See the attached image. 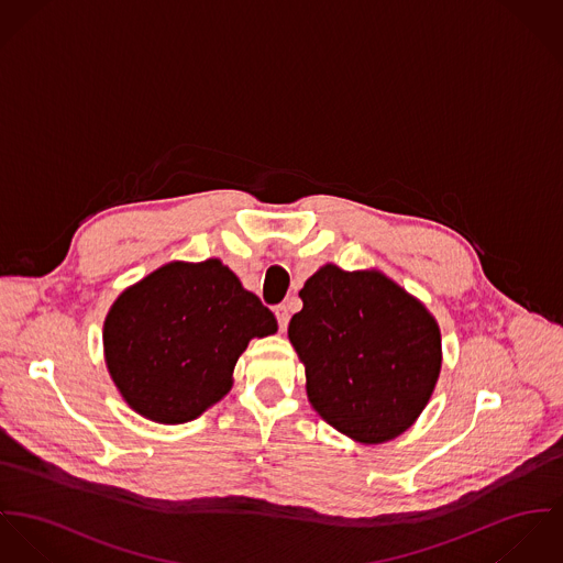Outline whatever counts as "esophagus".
Wrapping results in <instances>:
<instances>
[{
	"instance_id": "obj_1",
	"label": "esophagus",
	"mask_w": 563,
	"mask_h": 563,
	"mask_svg": "<svg viewBox=\"0 0 563 563\" xmlns=\"http://www.w3.org/2000/svg\"><path fill=\"white\" fill-rule=\"evenodd\" d=\"M276 319H278V328L280 330H287V323H289V307L287 305H278L276 309Z\"/></svg>"
}]
</instances>
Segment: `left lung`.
<instances>
[{"label": "left lung", "instance_id": "left-lung-1", "mask_svg": "<svg viewBox=\"0 0 563 563\" xmlns=\"http://www.w3.org/2000/svg\"><path fill=\"white\" fill-rule=\"evenodd\" d=\"M289 341L319 417L377 444L404 434L428 406L442 350L430 311L377 269L319 267L300 289Z\"/></svg>", "mask_w": 563, "mask_h": 563}]
</instances>
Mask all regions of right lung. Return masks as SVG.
I'll return each mask as SVG.
<instances>
[{"label":"right lung","instance_id":"1","mask_svg":"<svg viewBox=\"0 0 563 563\" xmlns=\"http://www.w3.org/2000/svg\"><path fill=\"white\" fill-rule=\"evenodd\" d=\"M276 317L218 258L173 261L125 289L103 323L106 365L144 419L177 426L233 386V369Z\"/></svg>","mask_w":563,"mask_h":563}]
</instances>
